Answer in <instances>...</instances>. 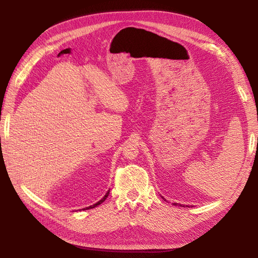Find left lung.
I'll list each match as a JSON object with an SVG mask.
<instances>
[{
	"mask_svg": "<svg viewBox=\"0 0 258 258\" xmlns=\"http://www.w3.org/2000/svg\"><path fill=\"white\" fill-rule=\"evenodd\" d=\"M175 205H176V204H175Z\"/></svg>",
	"mask_w": 258,
	"mask_h": 258,
	"instance_id": "8db88e82",
	"label": "left lung"
}]
</instances>
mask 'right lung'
<instances>
[{
  "instance_id": "1",
  "label": "right lung",
  "mask_w": 258,
  "mask_h": 258,
  "mask_svg": "<svg viewBox=\"0 0 258 258\" xmlns=\"http://www.w3.org/2000/svg\"><path fill=\"white\" fill-rule=\"evenodd\" d=\"M108 194H109V190L107 191V193L105 194V196H104V197H103V199H102L101 201H98V202L96 203V204H94V205H92V206H89V207H86V208H87V210H90V208H94V207H96L97 205H100V204H102V203H103L104 201H105V200H106V197L108 196ZM83 210H84V208H83Z\"/></svg>"
}]
</instances>
